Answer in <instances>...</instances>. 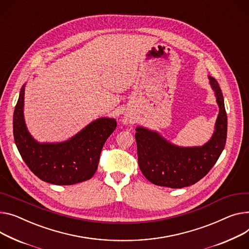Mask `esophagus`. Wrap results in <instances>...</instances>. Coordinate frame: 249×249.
<instances>
[{
  "label": "esophagus",
  "instance_id": "obj_1",
  "mask_svg": "<svg viewBox=\"0 0 249 249\" xmlns=\"http://www.w3.org/2000/svg\"><path fill=\"white\" fill-rule=\"evenodd\" d=\"M130 121H131V120H130L129 118H127V117L123 119V123H124V124H129V123H130Z\"/></svg>",
  "mask_w": 249,
  "mask_h": 249
}]
</instances>
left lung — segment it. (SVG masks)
<instances>
[{"label":"left lung","instance_id":"1","mask_svg":"<svg viewBox=\"0 0 249 249\" xmlns=\"http://www.w3.org/2000/svg\"><path fill=\"white\" fill-rule=\"evenodd\" d=\"M219 113L211 138L202 146L182 147L165 139L157 131L136 127L138 164L151 183L170 188L190 186L203 178L222 153L227 136V116L218 82L208 76Z\"/></svg>","mask_w":249,"mask_h":249}]
</instances>
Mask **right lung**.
<instances>
[{"label":"right lung","mask_w":249,"mask_h":249,"mask_svg":"<svg viewBox=\"0 0 249 249\" xmlns=\"http://www.w3.org/2000/svg\"><path fill=\"white\" fill-rule=\"evenodd\" d=\"M24 84L13 117L17 148L30 170L41 180L55 185H73L89 180L98 168L103 145L116 129L114 118H98L63 142H38L24 118Z\"/></svg>","instance_id":"add662e5"}]
</instances>
